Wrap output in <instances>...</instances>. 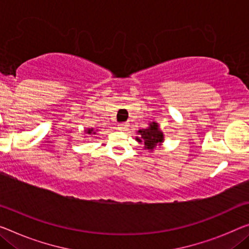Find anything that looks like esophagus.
<instances>
[{
    "mask_svg": "<svg viewBox=\"0 0 249 249\" xmlns=\"http://www.w3.org/2000/svg\"><path fill=\"white\" fill-rule=\"evenodd\" d=\"M128 128H129V124L127 122H121V124H119V125H118V129H119L120 131H127Z\"/></svg>",
    "mask_w": 249,
    "mask_h": 249,
    "instance_id": "34e87169",
    "label": "esophagus"
}]
</instances>
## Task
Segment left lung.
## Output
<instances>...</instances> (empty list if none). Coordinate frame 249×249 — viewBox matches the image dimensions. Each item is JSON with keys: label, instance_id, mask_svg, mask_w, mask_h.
<instances>
[{"label": "left lung", "instance_id": "8db88e82", "mask_svg": "<svg viewBox=\"0 0 249 249\" xmlns=\"http://www.w3.org/2000/svg\"><path fill=\"white\" fill-rule=\"evenodd\" d=\"M139 133V138L137 137V141L144 143V149H149V150H154V148L157 144L162 142L163 135L161 131L158 130V124L156 122H152L150 127L148 129H141L138 131Z\"/></svg>", "mask_w": 249, "mask_h": 249}]
</instances>
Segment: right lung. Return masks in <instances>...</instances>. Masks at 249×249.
Masks as SVG:
<instances>
[{
  "label": "right lung",
  "instance_id": "1",
  "mask_svg": "<svg viewBox=\"0 0 249 249\" xmlns=\"http://www.w3.org/2000/svg\"><path fill=\"white\" fill-rule=\"evenodd\" d=\"M88 133H89V135H91V133H95V131L93 129H89L88 130Z\"/></svg>",
  "mask_w": 249,
  "mask_h": 249
}]
</instances>
